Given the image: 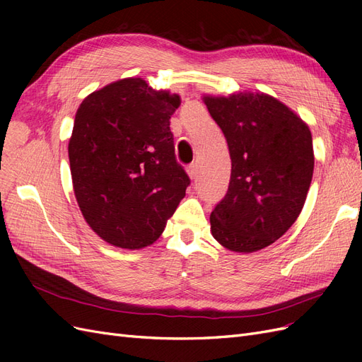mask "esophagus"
Returning <instances> with one entry per match:
<instances>
[{"label":"esophagus","mask_w":362,"mask_h":362,"mask_svg":"<svg viewBox=\"0 0 362 362\" xmlns=\"http://www.w3.org/2000/svg\"><path fill=\"white\" fill-rule=\"evenodd\" d=\"M187 173H189V177H190L192 180H194L196 175H198V163L190 164V166L187 168Z\"/></svg>","instance_id":"esophagus-1"}]
</instances>
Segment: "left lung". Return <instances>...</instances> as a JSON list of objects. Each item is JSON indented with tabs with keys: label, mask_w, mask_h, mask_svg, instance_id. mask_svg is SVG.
I'll use <instances>...</instances> for the list:
<instances>
[{
	"label": "left lung",
	"mask_w": 362,
	"mask_h": 362,
	"mask_svg": "<svg viewBox=\"0 0 362 362\" xmlns=\"http://www.w3.org/2000/svg\"><path fill=\"white\" fill-rule=\"evenodd\" d=\"M202 101L231 156V180L210 216L211 234L234 252L264 249L303 208L314 170L310 127L267 93L204 95Z\"/></svg>",
	"instance_id": "obj_1"
}]
</instances>
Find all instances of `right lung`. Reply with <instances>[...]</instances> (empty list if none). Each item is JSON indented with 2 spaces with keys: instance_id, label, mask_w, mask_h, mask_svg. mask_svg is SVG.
Returning <instances> with one entry per match:
<instances>
[{
  "instance_id": "right-lung-1",
  "label": "right lung",
  "mask_w": 362,
  "mask_h": 362,
  "mask_svg": "<svg viewBox=\"0 0 362 362\" xmlns=\"http://www.w3.org/2000/svg\"><path fill=\"white\" fill-rule=\"evenodd\" d=\"M181 98L137 76L86 96L69 139L83 217L104 242L141 249L156 242L190 184L175 158L170 116Z\"/></svg>"
}]
</instances>
